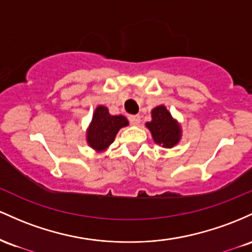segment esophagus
<instances>
[{"label": "esophagus", "mask_w": 252, "mask_h": 252, "mask_svg": "<svg viewBox=\"0 0 252 252\" xmlns=\"http://www.w3.org/2000/svg\"><path fill=\"white\" fill-rule=\"evenodd\" d=\"M129 119V123L132 124L133 126H137L140 124V117L139 115H131V117L128 118Z\"/></svg>", "instance_id": "1"}]
</instances>
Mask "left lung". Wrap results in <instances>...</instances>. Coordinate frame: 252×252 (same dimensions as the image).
I'll use <instances>...</instances> for the list:
<instances>
[{
    "instance_id": "1",
    "label": "left lung",
    "mask_w": 252,
    "mask_h": 252,
    "mask_svg": "<svg viewBox=\"0 0 252 252\" xmlns=\"http://www.w3.org/2000/svg\"><path fill=\"white\" fill-rule=\"evenodd\" d=\"M151 132L152 139L162 148L171 149L176 146L182 138L181 124L171 115L164 104L155 107L151 111V121L145 124Z\"/></svg>"
}]
</instances>
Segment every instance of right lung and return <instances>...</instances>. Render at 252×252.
Returning <instances> with one entry per match:
<instances>
[{
	"mask_svg": "<svg viewBox=\"0 0 252 252\" xmlns=\"http://www.w3.org/2000/svg\"><path fill=\"white\" fill-rule=\"evenodd\" d=\"M126 126H128V120L124 115H112L106 106L100 104L93 113V119L87 128V144L96 152L106 151L118 132Z\"/></svg>",
	"mask_w": 252,
	"mask_h": 252,
	"instance_id": "add662e5",
	"label": "right lung"
}]
</instances>
